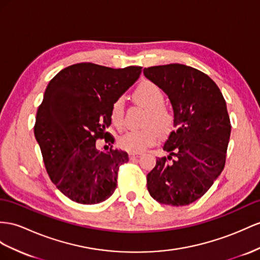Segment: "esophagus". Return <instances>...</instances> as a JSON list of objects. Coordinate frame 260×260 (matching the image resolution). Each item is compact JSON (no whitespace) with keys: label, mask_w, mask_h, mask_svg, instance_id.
Instances as JSON below:
<instances>
[{"label":"esophagus","mask_w":260,"mask_h":260,"mask_svg":"<svg viewBox=\"0 0 260 260\" xmlns=\"http://www.w3.org/2000/svg\"><path fill=\"white\" fill-rule=\"evenodd\" d=\"M141 156H142V154H139V152H131V154H129L131 159H136V158H139Z\"/></svg>","instance_id":"1"}]
</instances>
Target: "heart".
I'll list each match as a JSON object with an SVG mask.
<instances>
[{"instance_id": "b5f03b06", "label": "heart", "mask_w": 260, "mask_h": 260, "mask_svg": "<svg viewBox=\"0 0 260 260\" xmlns=\"http://www.w3.org/2000/svg\"><path fill=\"white\" fill-rule=\"evenodd\" d=\"M135 99L149 110L145 125L154 126L126 132L119 137L118 145L121 146V148L129 152H142L157 142L159 137L158 131L162 135L168 134L174 126V115L164 106L166 99L162 90L150 81H145L137 86ZM124 108L125 100L123 96L117 98L111 106V122L117 128L123 127Z\"/></svg>"}]
</instances>
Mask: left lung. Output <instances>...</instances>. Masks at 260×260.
<instances>
[{
	"instance_id": "obj_1",
	"label": "left lung",
	"mask_w": 260,
	"mask_h": 260,
	"mask_svg": "<svg viewBox=\"0 0 260 260\" xmlns=\"http://www.w3.org/2000/svg\"><path fill=\"white\" fill-rule=\"evenodd\" d=\"M168 95L174 127L162 149L171 163L158 158L147 175V189L157 202L182 206L201 198L221 175L230 142L226 102L213 80L192 67L170 63L144 69Z\"/></svg>"
}]
</instances>
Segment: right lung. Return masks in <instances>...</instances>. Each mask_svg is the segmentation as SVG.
Here are the masks:
<instances>
[{
    "label": "right lung",
    "instance_id": "right-lung-1",
    "mask_svg": "<svg viewBox=\"0 0 260 260\" xmlns=\"http://www.w3.org/2000/svg\"><path fill=\"white\" fill-rule=\"evenodd\" d=\"M141 72L142 67L112 69L82 62L59 71L46 88L34 134L52 183L72 201L101 203L115 191L118 168L128 161L127 152L100 150L95 142L105 138L114 143L106 138L111 106Z\"/></svg>",
    "mask_w": 260,
    "mask_h": 260
}]
</instances>
